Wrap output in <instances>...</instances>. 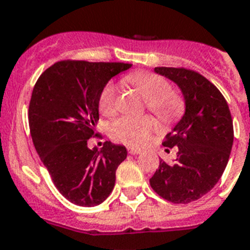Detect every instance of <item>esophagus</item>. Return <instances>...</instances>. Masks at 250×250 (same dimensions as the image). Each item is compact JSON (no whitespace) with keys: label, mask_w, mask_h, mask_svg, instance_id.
I'll return each mask as SVG.
<instances>
[{"label":"esophagus","mask_w":250,"mask_h":250,"mask_svg":"<svg viewBox=\"0 0 250 250\" xmlns=\"http://www.w3.org/2000/svg\"><path fill=\"white\" fill-rule=\"evenodd\" d=\"M128 153L132 154V155H138V154L142 153V150L139 148H134V146H129L128 148Z\"/></svg>","instance_id":"34e87169"}]
</instances>
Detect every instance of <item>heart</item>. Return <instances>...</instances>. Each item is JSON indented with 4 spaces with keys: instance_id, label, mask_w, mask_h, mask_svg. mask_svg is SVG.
I'll list each match as a JSON object with an SVG mask.
<instances>
[{
    "instance_id": "b5f03b06",
    "label": "heart",
    "mask_w": 250,
    "mask_h": 250,
    "mask_svg": "<svg viewBox=\"0 0 250 250\" xmlns=\"http://www.w3.org/2000/svg\"><path fill=\"white\" fill-rule=\"evenodd\" d=\"M146 100V104L162 121L170 122L178 118L184 109V100L178 92L170 90V85L163 76L153 72H134L125 78ZM117 109V87L108 83L99 97V111L104 116H113ZM155 129L151 118L120 117L111 125V136L128 144H144Z\"/></svg>"
}]
</instances>
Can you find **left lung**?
Listing matches in <instances>:
<instances>
[{
    "label": "left lung",
    "instance_id": "8db88e82",
    "mask_svg": "<svg viewBox=\"0 0 250 250\" xmlns=\"http://www.w3.org/2000/svg\"><path fill=\"white\" fill-rule=\"evenodd\" d=\"M154 71L179 86L185 113L163 143L178 146V158L172 164L160 160L149 183L167 201L188 204L212 190L227 167L234 137L232 116L220 90L199 72L165 66Z\"/></svg>",
    "mask_w": 250,
    "mask_h": 250
}]
</instances>
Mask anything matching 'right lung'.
I'll list each match as a JSON object with an SVG mask.
<instances>
[{
  "instance_id": "add662e5",
  "label": "right lung",
  "mask_w": 250,
  "mask_h": 250,
  "mask_svg": "<svg viewBox=\"0 0 250 250\" xmlns=\"http://www.w3.org/2000/svg\"><path fill=\"white\" fill-rule=\"evenodd\" d=\"M132 64L62 60L39 76L29 102L30 136L59 192L78 206H97L114 188L125 146L104 142L88 148L96 134L99 97L113 76Z\"/></svg>"
}]
</instances>
